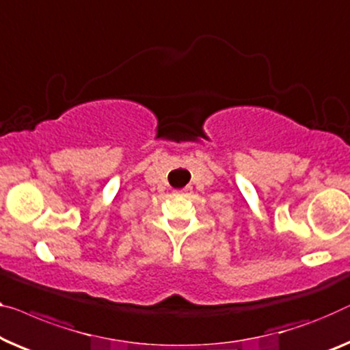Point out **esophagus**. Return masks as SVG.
<instances>
[{
  "label": "esophagus",
  "mask_w": 350,
  "mask_h": 350,
  "mask_svg": "<svg viewBox=\"0 0 350 350\" xmlns=\"http://www.w3.org/2000/svg\"><path fill=\"white\" fill-rule=\"evenodd\" d=\"M189 191H191V187H185V189H182V190H179L177 193H189Z\"/></svg>",
  "instance_id": "esophagus-1"
}]
</instances>
